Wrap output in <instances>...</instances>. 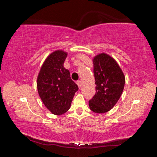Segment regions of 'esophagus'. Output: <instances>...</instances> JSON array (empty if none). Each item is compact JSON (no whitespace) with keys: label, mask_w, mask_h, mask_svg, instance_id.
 Returning a JSON list of instances; mask_svg holds the SVG:
<instances>
[{"label":"esophagus","mask_w":157,"mask_h":157,"mask_svg":"<svg viewBox=\"0 0 157 157\" xmlns=\"http://www.w3.org/2000/svg\"><path fill=\"white\" fill-rule=\"evenodd\" d=\"M76 84H78V86L79 88L80 89V88H81V86H82V82H81V81H79V80H78V81H77Z\"/></svg>","instance_id":"1"}]
</instances>
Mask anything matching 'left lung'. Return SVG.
I'll list each match as a JSON object with an SVG mask.
<instances>
[{
    "instance_id": "8db88e82",
    "label": "left lung",
    "mask_w": 157,
    "mask_h": 157,
    "mask_svg": "<svg viewBox=\"0 0 157 157\" xmlns=\"http://www.w3.org/2000/svg\"><path fill=\"white\" fill-rule=\"evenodd\" d=\"M95 79V94L89 101L90 109L97 113L110 111L123 91L125 77L112 57L102 52L93 59Z\"/></svg>"
}]
</instances>
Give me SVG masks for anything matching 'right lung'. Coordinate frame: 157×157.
<instances>
[{
    "mask_svg": "<svg viewBox=\"0 0 157 157\" xmlns=\"http://www.w3.org/2000/svg\"><path fill=\"white\" fill-rule=\"evenodd\" d=\"M68 53L57 50L48 55L37 76L39 97L48 109L55 115H62L71 107L78 86L63 67Z\"/></svg>",
    "mask_w": 157,
    "mask_h": 157,
    "instance_id": "right-lung-1",
    "label": "right lung"
}]
</instances>
